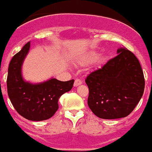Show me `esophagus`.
Returning <instances> with one entry per match:
<instances>
[{"label":"esophagus","instance_id":"obj_1","mask_svg":"<svg viewBox=\"0 0 152 152\" xmlns=\"http://www.w3.org/2000/svg\"><path fill=\"white\" fill-rule=\"evenodd\" d=\"M82 84V81L80 80V79H76L75 80V83H74V86L75 87H77V86L80 85V84Z\"/></svg>","mask_w":152,"mask_h":152}]
</instances>
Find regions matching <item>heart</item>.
Masks as SVG:
<instances>
[{
  "label": "heart",
  "instance_id": "1",
  "mask_svg": "<svg viewBox=\"0 0 152 152\" xmlns=\"http://www.w3.org/2000/svg\"><path fill=\"white\" fill-rule=\"evenodd\" d=\"M98 56H99V53L97 52L91 51V52H89L88 53L84 55V56H82V58H80V63L81 64H88L94 63L95 61H96V59L98 58ZM107 59H108V56L107 55H103V56L99 58L98 61L102 63L106 61Z\"/></svg>",
  "mask_w": 152,
  "mask_h": 152
}]
</instances>
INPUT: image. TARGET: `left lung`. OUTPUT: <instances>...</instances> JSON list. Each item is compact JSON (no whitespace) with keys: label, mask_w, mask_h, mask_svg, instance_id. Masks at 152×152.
Returning <instances> with one entry per match:
<instances>
[{"label":"left lung","mask_w":152,"mask_h":152,"mask_svg":"<svg viewBox=\"0 0 152 152\" xmlns=\"http://www.w3.org/2000/svg\"><path fill=\"white\" fill-rule=\"evenodd\" d=\"M117 54L85 79L88 107L101 119L127 116L144 93V75L138 58L124 47L117 49Z\"/></svg>","instance_id":"1"}]
</instances>
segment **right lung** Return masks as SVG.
<instances>
[{
    "label": "right lung",
    "instance_id": "right-lung-1",
    "mask_svg": "<svg viewBox=\"0 0 152 152\" xmlns=\"http://www.w3.org/2000/svg\"><path fill=\"white\" fill-rule=\"evenodd\" d=\"M30 48V42L12 58L7 79L10 102L20 115L32 121H42L52 117L58 109L60 96L72 90L74 80L61 81L56 78L33 84L22 75V65Z\"/></svg>",
    "mask_w": 152,
    "mask_h": 152
}]
</instances>
